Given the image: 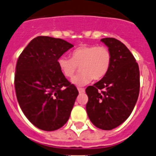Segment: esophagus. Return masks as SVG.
<instances>
[{
    "label": "esophagus",
    "mask_w": 156,
    "mask_h": 156,
    "mask_svg": "<svg viewBox=\"0 0 156 156\" xmlns=\"http://www.w3.org/2000/svg\"><path fill=\"white\" fill-rule=\"evenodd\" d=\"M78 92H79V93H84V88H81V87H78Z\"/></svg>",
    "instance_id": "1"
}]
</instances>
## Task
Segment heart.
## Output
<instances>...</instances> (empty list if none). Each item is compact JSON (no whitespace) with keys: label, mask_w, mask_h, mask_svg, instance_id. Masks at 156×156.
I'll return each instance as SVG.
<instances>
[{"label":"heart","mask_w":156,"mask_h":156,"mask_svg":"<svg viewBox=\"0 0 156 156\" xmlns=\"http://www.w3.org/2000/svg\"><path fill=\"white\" fill-rule=\"evenodd\" d=\"M112 55L108 48L98 46H82L72 52V58L61 56L58 66L67 78H72L78 67L81 73L75 76L72 82L77 86H84L93 80H101L108 72Z\"/></svg>","instance_id":"heart-1"}]
</instances>
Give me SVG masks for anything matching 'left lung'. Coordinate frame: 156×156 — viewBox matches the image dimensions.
<instances>
[{"instance_id": "obj_1", "label": "left lung", "mask_w": 156, "mask_h": 156, "mask_svg": "<svg viewBox=\"0 0 156 156\" xmlns=\"http://www.w3.org/2000/svg\"><path fill=\"white\" fill-rule=\"evenodd\" d=\"M101 42L111 52V65L101 81L86 88V110L96 127L110 130L129 117L136 104L140 69L133 54L120 40L104 38Z\"/></svg>"}]
</instances>
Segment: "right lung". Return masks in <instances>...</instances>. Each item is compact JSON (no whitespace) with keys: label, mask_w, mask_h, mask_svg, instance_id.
<instances>
[{"label":"right lung","mask_w":156,"mask_h":156,"mask_svg":"<svg viewBox=\"0 0 156 156\" xmlns=\"http://www.w3.org/2000/svg\"><path fill=\"white\" fill-rule=\"evenodd\" d=\"M73 46L62 39L37 36L18 58L16 98L24 115L39 129L56 130L69 119L78 91L62 73L57 61Z\"/></svg>","instance_id":"1"}]
</instances>
